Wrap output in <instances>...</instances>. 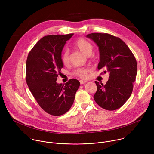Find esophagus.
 <instances>
[{"label":"esophagus","instance_id":"1","mask_svg":"<svg viewBox=\"0 0 154 154\" xmlns=\"http://www.w3.org/2000/svg\"><path fill=\"white\" fill-rule=\"evenodd\" d=\"M86 82H87V81H86V80H81L80 81V83L81 85L85 84V83H86Z\"/></svg>","mask_w":154,"mask_h":154}]
</instances>
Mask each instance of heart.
<instances>
[{"instance_id":"1","label":"heart","mask_w":154,"mask_h":154,"mask_svg":"<svg viewBox=\"0 0 154 154\" xmlns=\"http://www.w3.org/2000/svg\"><path fill=\"white\" fill-rule=\"evenodd\" d=\"M74 46L86 55L91 54L93 49L91 43L84 38H79L74 42ZM61 61L64 65H67L69 63V51L68 49H65L61 54ZM91 68L89 67L77 68L73 72V75L79 77L80 78H85L87 74L90 72Z\"/></svg>"}]
</instances>
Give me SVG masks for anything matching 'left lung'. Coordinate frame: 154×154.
Masks as SVG:
<instances>
[{"mask_svg": "<svg viewBox=\"0 0 154 154\" xmlns=\"http://www.w3.org/2000/svg\"><path fill=\"white\" fill-rule=\"evenodd\" d=\"M99 47L100 61L97 68L109 73L105 85L96 81L97 90L94 95L96 102L107 110L121 107L130 97L137 73L135 57L119 38L108 33H93L86 35Z\"/></svg>", "mask_w": 154, "mask_h": 154, "instance_id": "1", "label": "left lung"}]
</instances>
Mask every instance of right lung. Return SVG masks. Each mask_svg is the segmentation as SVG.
Here are the masks:
<instances>
[{"instance_id":"right-lung-1","label":"right lung","mask_w":154,"mask_h":154,"mask_svg":"<svg viewBox=\"0 0 154 154\" xmlns=\"http://www.w3.org/2000/svg\"><path fill=\"white\" fill-rule=\"evenodd\" d=\"M73 35L44 36L30 51L26 61V82L29 90L43 110L53 116H60L69 110L80 86L75 79L65 84L56 82L63 67L62 50Z\"/></svg>"}]
</instances>
